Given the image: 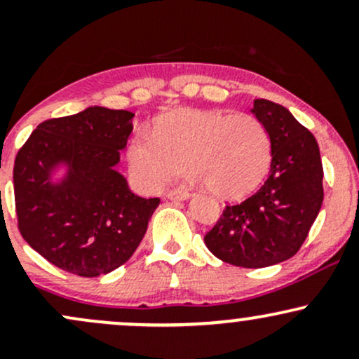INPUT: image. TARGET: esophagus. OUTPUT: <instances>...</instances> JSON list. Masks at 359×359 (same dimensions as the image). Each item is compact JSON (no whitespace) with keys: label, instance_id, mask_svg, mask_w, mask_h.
Listing matches in <instances>:
<instances>
[{"label":"esophagus","instance_id":"obj_1","mask_svg":"<svg viewBox=\"0 0 359 359\" xmlns=\"http://www.w3.org/2000/svg\"><path fill=\"white\" fill-rule=\"evenodd\" d=\"M189 197H191V194L185 189H177V191H170L167 194L168 201H187Z\"/></svg>","mask_w":359,"mask_h":359}]
</instances>
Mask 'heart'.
Segmentation results:
<instances>
[{"label": "heart", "instance_id": "heart-1", "mask_svg": "<svg viewBox=\"0 0 359 359\" xmlns=\"http://www.w3.org/2000/svg\"><path fill=\"white\" fill-rule=\"evenodd\" d=\"M135 182L158 191L192 167V179L205 182L221 199H243L257 191L270 170L271 143L266 128L248 113L179 108L155 119L154 137L137 133L126 147Z\"/></svg>", "mask_w": 359, "mask_h": 359}]
</instances>
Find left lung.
<instances>
[{
  "label": "left lung",
  "mask_w": 359,
  "mask_h": 359,
  "mask_svg": "<svg viewBox=\"0 0 359 359\" xmlns=\"http://www.w3.org/2000/svg\"><path fill=\"white\" fill-rule=\"evenodd\" d=\"M251 113L269 131L270 175L257 194L226 205L204 243L222 262L263 269L292 258L306 241L323 205L324 172L314 135L290 111L255 100Z\"/></svg>",
  "instance_id": "8db88e82"
}]
</instances>
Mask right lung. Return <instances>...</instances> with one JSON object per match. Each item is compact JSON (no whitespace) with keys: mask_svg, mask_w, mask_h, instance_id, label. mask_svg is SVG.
Listing matches in <instances>:
<instances>
[{"mask_svg":"<svg viewBox=\"0 0 359 359\" xmlns=\"http://www.w3.org/2000/svg\"><path fill=\"white\" fill-rule=\"evenodd\" d=\"M133 113L89 106L40 123L15 160L18 228L45 259L79 277L126 263L160 199L130 191L116 170Z\"/></svg>","mask_w":359,"mask_h":359,"instance_id":"add662e5","label":"right lung"}]
</instances>
